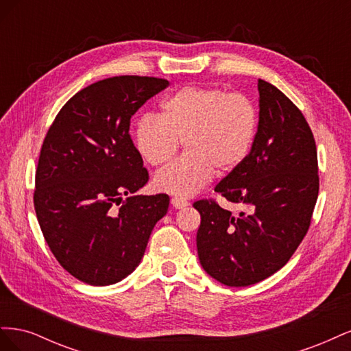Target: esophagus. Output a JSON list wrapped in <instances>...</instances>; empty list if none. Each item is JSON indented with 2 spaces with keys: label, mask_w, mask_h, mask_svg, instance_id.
I'll return each mask as SVG.
<instances>
[{
  "label": "esophagus",
  "mask_w": 351,
  "mask_h": 351,
  "mask_svg": "<svg viewBox=\"0 0 351 351\" xmlns=\"http://www.w3.org/2000/svg\"><path fill=\"white\" fill-rule=\"evenodd\" d=\"M171 205L176 208V209H182V208H186L189 205V202L182 199V197H173L171 199Z\"/></svg>",
  "instance_id": "34e87169"
}]
</instances>
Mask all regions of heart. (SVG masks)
I'll use <instances>...</instances> for the list:
<instances>
[{
    "mask_svg": "<svg viewBox=\"0 0 351 351\" xmlns=\"http://www.w3.org/2000/svg\"><path fill=\"white\" fill-rule=\"evenodd\" d=\"M258 132V111L246 95L218 88L186 86L162 104V117L146 114L136 123L134 143L146 164L161 167L186 142V155L159 171L154 184L189 197L215 174H228L249 156Z\"/></svg>",
    "mask_w": 351,
    "mask_h": 351,
    "instance_id": "heart-1",
    "label": "heart"
}]
</instances>
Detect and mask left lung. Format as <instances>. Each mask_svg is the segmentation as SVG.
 Returning <instances> with one entry per match:
<instances>
[{
	"mask_svg": "<svg viewBox=\"0 0 351 351\" xmlns=\"http://www.w3.org/2000/svg\"><path fill=\"white\" fill-rule=\"evenodd\" d=\"M259 123L249 156L215 192L246 206L237 217L215 200L193 204L204 269L221 284L247 287L281 269L311 226L319 192L317 154L304 115L274 84L261 80Z\"/></svg>",
	"mask_w": 351,
	"mask_h": 351,
	"instance_id": "1",
	"label": "left lung"
}]
</instances>
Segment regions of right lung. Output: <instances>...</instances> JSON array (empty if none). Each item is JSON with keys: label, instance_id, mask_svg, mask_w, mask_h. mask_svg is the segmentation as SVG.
I'll list each match as a JSON object with an SVG mask.
<instances>
[{"label": "right lung", "instance_id": "add662e5", "mask_svg": "<svg viewBox=\"0 0 351 351\" xmlns=\"http://www.w3.org/2000/svg\"><path fill=\"white\" fill-rule=\"evenodd\" d=\"M168 84L147 76L92 83L66 102L45 136L35 176L38 222L58 263L83 282L110 285L132 274L167 214L168 195L132 196L149 174L129 130L133 114Z\"/></svg>", "mask_w": 351, "mask_h": 351}]
</instances>
